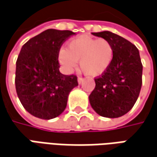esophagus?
<instances>
[{"instance_id": "34e87169", "label": "esophagus", "mask_w": 157, "mask_h": 157, "mask_svg": "<svg viewBox=\"0 0 157 157\" xmlns=\"http://www.w3.org/2000/svg\"><path fill=\"white\" fill-rule=\"evenodd\" d=\"M83 80H84V78H83V77H78V84H81V83L83 82Z\"/></svg>"}]
</instances>
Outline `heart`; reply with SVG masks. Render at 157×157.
Segmentation results:
<instances>
[{"mask_svg":"<svg viewBox=\"0 0 157 157\" xmlns=\"http://www.w3.org/2000/svg\"><path fill=\"white\" fill-rule=\"evenodd\" d=\"M113 56V45L108 39L81 36L71 41L66 50L60 52L59 60L67 70H72L76 61H79L82 72L88 76L97 77L108 69Z\"/></svg>","mask_w":157,"mask_h":157,"instance_id":"b5f03b06","label":"heart"}]
</instances>
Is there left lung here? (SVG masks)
<instances>
[{
  "label": "left lung",
  "mask_w": 157,
  "mask_h": 157,
  "mask_svg": "<svg viewBox=\"0 0 157 157\" xmlns=\"http://www.w3.org/2000/svg\"><path fill=\"white\" fill-rule=\"evenodd\" d=\"M92 34L109 41L113 56L108 69L95 78L90 105L102 117H121L132 109L140 93L143 65L139 52L134 44L111 31Z\"/></svg>",
  "instance_id": "8db88e82"
}]
</instances>
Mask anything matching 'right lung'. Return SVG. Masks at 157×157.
I'll return each mask as SVG.
<instances>
[{
  "mask_svg": "<svg viewBox=\"0 0 157 157\" xmlns=\"http://www.w3.org/2000/svg\"><path fill=\"white\" fill-rule=\"evenodd\" d=\"M74 34L48 29L23 45L16 61L15 87L23 107L35 117L59 116L67 107L70 91L78 85L76 75L59 71L60 47Z\"/></svg>",
  "mask_w": 157,
  "mask_h": 157,
  "instance_id": "add662e5",
  "label": "right lung"
}]
</instances>
